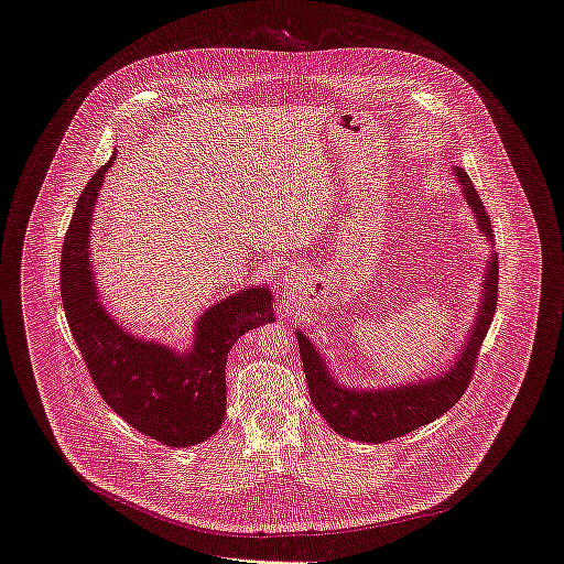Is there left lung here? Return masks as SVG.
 I'll use <instances>...</instances> for the list:
<instances>
[{
  "mask_svg": "<svg viewBox=\"0 0 564 564\" xmlns=\"http://www.w3.org/2000/svg\"><path fill=\"white\" fill-rule=\"evenodd\" d=\"M453 173L456 184L463 189L467 205L474 212L480 232L492 245V226L490 217L484 212L480 194L476 192L469 175L460 166H455ZM482 281V297L476 313V322L465 338V345L458 347L455 361L444 372L433 375L431 378H421L416 382L380 389L345 387L329 372L322 350L306 338V334L297 329L295 338L302 355L311 402L315 403L325 423L336 433L350 440L380 444L419 430L440 419L444 412H448L460 400L471 380L478 350L482 347L484 336L495 317L499 290V260L495 251H490Z\"/></svg>",
  "mask_w": 564,
  "mask_h": 564,
  "instance_id": "8db88e82",
  "label": "left lung"
}]
</instances>
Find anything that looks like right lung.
Wrapping results in <instances>:
<instances>
[{"label": "right lung", "mask_w": 564, "mask_h": 564, "mask_svg": "<svg viewBox=\"0 0 564 564\" xmlns=\"http://www.w3.org/2000/svg\"><path fill=\"white\" fill-rule=\"evenodd\" d=\"M116 154L82 189L61 251V297L72 336L101 398L131 427L186 448L209 440L226 414V359L245 332L274 322L272 294L253 285L209 306L188 350L143 340L111 319L90 264V221Z\"/></svg>", "instance_id": "1"}]
</instances>
